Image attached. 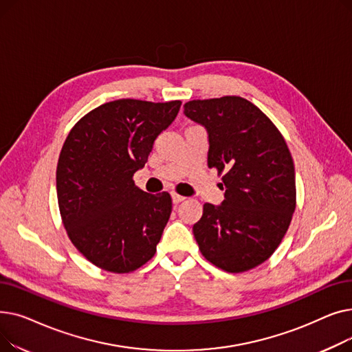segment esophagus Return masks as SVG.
I'll return each mask as SVG.
<instances>
[{
    "mask_svg": "<svg viewBox=\"0 0 352 352\" xmlns=\"http://www.w3.org/2000/svg\"><path fill=\"white\" fill-rule=\"evenodd\" d=\"M171 197H173V202H174V204H178V202L186 199V197L179 195V194H177V192H171Z\"/></svg>",
    "mask_w": 352,
    "mask_h": 352,
    "instance_id": "obj_1",
    "label": "esophagus"
}]
</instances>
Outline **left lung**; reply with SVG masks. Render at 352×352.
I'll use <instances>...</instances> for the list:
<instances>
[{"label":"left lung","instance_id":"obj_1","mask_svg":"<svg viewBox=\"0 0 352 352\" xmlns=\"http://www.w3.org/2000/svg\"><path fill=\"white\" fill-rule=\"evenodd\" d=\"M184 114L208 133V166L223 175L226 199L206 204L192 227L201 254L238 274L267 261L278 248L297 204L295 170L280 129L245 98L192 100Z\"/></svg>","mask_w":352,"mask_h":352}]
</instances>
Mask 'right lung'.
<instances>
[{"label": "right lung", "mask_w": 352, "mask_h": 352, "mask_svg": "<svg viewBox=\"0 0 352 352\" xmlns=\"http://www.w3.org/2000/svg\"><path fill=\"white\" fill-rule=\"evenodd\" d=\"M179 107L178 100L122 98L89 111L71 128L57 165L60 214L74 247L101 270L131 272L157 251L171 195L148 194L133 177Z\"/></svg>", "instance_id": "add662e5"}]
</instances>
